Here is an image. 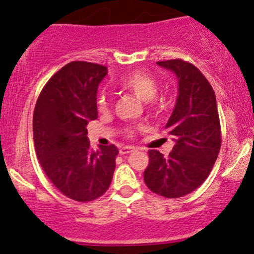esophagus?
I'll list each match as a JSON object with an SVG mask.
<instances>
[{"label":"esophagus","mask_w":254,"mask_h":254,"mask_svg":"<svg viewBox=\"0 0 254 254\" xmlns=\"http://www.w3.org/2000/svg\"><path fill=\"white\" fill-rule=\"evenodd\" d=\"M132 151H135V147H131V146H123V147H120L119 152L122 155H127V153L132 152Z\"/></svg>","instance_id":"34e87169"}]
</instances>
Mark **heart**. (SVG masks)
Masks as SVG:
<instances>
[{
	"mask_svg": "<svg viewBox=\"0 0 254 254\" xmlns=\"http://www.w3.org/2000/svg\"><path fill=\"white\" fill-rule=\"evenodd\" d=\"M120 88L125 89V91L130 92L134 94L136 98H139L142 102H150L156 97L158 91V83L152 76L147 75L145 72H132L130 75L125 76L119 81ZM97 104H98V109L101 112L107 111L108 107V101H107L106 94H99L98 99H97ZM127 135H131V130H127Z\"/></svg>",
	"mask_w": 254,
	"mask_h": 254,
	"instance_id": "obj_1",
	"label": "heart"
}]
</instances>
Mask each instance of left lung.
I'll use <instances>...</instances> for the list:
<instances>
[{
  "mask_svg": "<svg viewBox=\"0 0 254 254\" xmlns=\"http://www.w3.org/2000/svg\"><path fill=\"white\" fill-rule=\"evenodd\" d=\"M178 81L176 106L166 124L175 146L168 157L148 151L143 181L150 190L165 198H181L204 183L219 156L221 127L215 92L205 76L191 64L158 61Z\"/></svg>",
  "mask_w": 254,
  "mask_h": 254,
  "instance_id": "obj_1",
  "label": "left lung"
}]
</instances>
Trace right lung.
I'll list each match as a JSON object with an SVG mask.
<instances>
[{"mask_svg":"<svg viewBox=\"0 0 254 254\" xmlns=\"http://www.w3.org/2000/svg\"><path fill=\"white\" fill-rule=\"evenodd\" d=\"M106 66L72 61L40 92L33 115L37 157L51 183L67 198L92 201L111 186L119 153L114 145L93 151L87 124L98 118L97 89Z\"/></svg>","mask_w":254,"mask_h":254,"instance_id":"right-lung-1","label":"right lung"}]
</instances>
